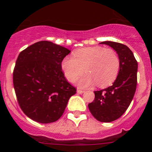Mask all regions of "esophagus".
Wrapping results in <instances>:
<instances>
[{"mask_svg": "<svg viewBox=\"0 0 152 152\" xmlns=\"http://www.w3.org/2000/svg\"><path fill=\"white\" fill-rule=\"evenodd\" d=\"M77 92L78 93V94H83V93H84V92H85V91H82V90H80V89H77Z\"/></svg>", "mask_w": 152, "mask_h": 152, "instance_id": "1", "label": "esophagus"}]
</instances>
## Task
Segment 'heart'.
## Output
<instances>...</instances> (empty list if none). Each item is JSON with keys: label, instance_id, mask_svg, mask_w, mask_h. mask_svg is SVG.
Returning <instances> with one entry per match:
<instances>
[{"label": "heart", "instance_id": "1", "mask_svg": "<svg viewBox=\"0 0 152 152\" xmlns=\"http://www.w3.org/2000/svg\"><path fill=\"white\" fill-rule=\"evenodd\" d=\"M66 78L74 82L84 72L87 73L78 80L79 86L90 87L96 83L107 87L116 80L120 69L119 58L113 49L102 46L84 48L67 56L61 62Z\"/></svg>", "mask_w": 152, "mask_h": 152}]
</instances>
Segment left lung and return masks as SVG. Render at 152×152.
Segmentation results:
<instances>
[{
    "mask_svg": "<svg viewBox=\"0 0 152 152\" xmlns=\"http://www.w3.org/2000/svg\"><path fill=\"white\" fill-rule=\"evenodd\" d=\"M100 43L116 51L120 61V69L112 86L94 91V100L88 104V108L98 121L110 123L123 116L133 99L137 85L138 62L126 45L110 41Z\"/></svg>",
    "mask_w": 152,
    "mask_h": 152,
    "instance_id": "1",
    "label": "left lung"
}]
</instances>
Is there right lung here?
Segmentation results:
<instances>
[{
    "instance_id": "1",
    "label": "right lung",
    "mask_w": 152,
    "mask_h": 152,
    "mask_svg": "<svg viewBox=\"0 0 152 152\" xmlns=\"http://www.w3.org/2000/svg\"><path fill=\"white\" fill-rule=\"evenodd\" d=\"M71 51L49 41L31 45L19 54L13 88L23 112L37 123H51L62 116L77 89L68 82L61 61Z\"/></svg>"
}]
</instances>
